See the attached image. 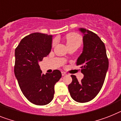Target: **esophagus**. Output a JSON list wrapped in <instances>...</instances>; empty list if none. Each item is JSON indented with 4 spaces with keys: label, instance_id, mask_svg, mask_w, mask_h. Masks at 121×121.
<instances>
[{
    "label": "esophagus",
    "instance_id": "obj_1",
    "mask_svg": "<svg viewBox=\"0 0 121 121\" xmlns=\"http://www.w3.org/2000/svg\"><path fill=\"white\" fill-rule=\"evenodd\" d=\"M65 75H66V73L65 72H62V76H64Z\"/></svg>",
    "mask_w": 121,
    "mask_h": 121
}]
</instances>
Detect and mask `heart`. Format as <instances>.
<instances>
[{"instance_id": "obj_1", "label": "heart", "mask_w": 121, "mask_h": 121, "mask_svg": "<svg viewBox=\"0 0 121 121\" xmlns=\"http://www.w3.org/2000/svg\"><path fill=\"white\" fill-rule=\"evenodd\" d=\"M65 40H66V43L68 47L71 46L73 45H79L80 46L82 41L80 36L75 33H71L65 36ZM56 44V41H53L52 46H54Z\"/></svg>"}]
</instances>
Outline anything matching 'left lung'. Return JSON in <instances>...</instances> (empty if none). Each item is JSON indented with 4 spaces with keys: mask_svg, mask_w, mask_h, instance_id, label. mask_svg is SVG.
I'll use <instances>...</instances> for the list:
<instances>
[{
    "mask_svg": "<svg viewBox=\"0 0 121 121\" xmlns=\"http://www.w3.org/2000/svg\"><path fill=\"white\" fill-rule=\"evenodd\" d=\"M84 35L83 49L78 58L77 65L81 68L84 75L80 82L72 75V82L68 86L73 99L78 103L92 100L101 90L108 69L109 60L105 45L99 37L93 32L84 28L80 29Z\"/></svg>",
    "mask_w": 121,
    "mask_h": 121,
    "instance_id": "obj_1",
    "label": "left lung"
}]
</instances>
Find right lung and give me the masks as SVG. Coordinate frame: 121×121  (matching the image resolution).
Returning a JSON list of instances; mask_svg holds the SVG:
<instances>
[{
    "mask_svg": "<svg viewBox=\"0 0 121 121\" xmlns=\"http://www.w3.org/2000/svg\"><path fill=\"white\" fill-rule=\"evenodd\" d=\"M52 35L34 33L21 40L15 51L14 72L19 86L27 99L36 105H46L54 98V85L61 72L42 73L38 62L51 51Z\"/></svg>",
    "mask_w": 121,
    "mask_h": 121,
    "instance_id": "right-lung-1",
    "label": "right lung"
}]
</instances>
